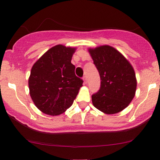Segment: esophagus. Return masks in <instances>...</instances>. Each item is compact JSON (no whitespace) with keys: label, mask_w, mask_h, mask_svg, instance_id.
I'll return each instance as SVG.
<instances>
[{"label":"esophagus","mask_w":160,"mask_h":160,"mask_svg":"<svg viewBox=\"0 0 160 160\" xmlns=\"http://www.w3.org/2000/svg\"><path fill=\"white\" fill-rule=\"evenodd\" d=\"M82 79H83L84 83H85V84L87 83V78H86V76H84L83 78H82Z\"/></svg>","instance_id":"esophagus-1"}]
</instances>
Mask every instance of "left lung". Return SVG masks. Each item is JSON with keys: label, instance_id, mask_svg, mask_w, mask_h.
Listing matches in <instances>:
<instances>
[{"label": "left lung", "instance_id": "obj_1", "mask_svg": "<svg viewBox=\"0 0 160 160\" xmlns=\"http://www.w3.org/2000/svg\"><path fill=\"white\" fill-rule=\"evenodd\" d=\"M101 78L100 89L92 95L93 105L106 114L122 111L135 95L137 80L129 62L108 45L89 49Z\"/></svg>", "mask_w": 160, "mask_h": 160}]
</instances>
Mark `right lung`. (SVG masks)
<instances>
[{"mask_svg":"<svg viewBox=\"0 0 160 160\" xmlns=\"http://www.w3.org/2000/svg\"><path fill=\"white\" fill-rule=\"evenodd\" d=\"M76 48L58 44L47 51L33 65L28 78L29 93L40 111L59 115L72 105L82 86L75 75L71 58Z\"/></svg>","mask_w":160,"mask_h":160,"instance_id":"add662e5","label":"right lung"}]
</instances>
